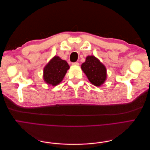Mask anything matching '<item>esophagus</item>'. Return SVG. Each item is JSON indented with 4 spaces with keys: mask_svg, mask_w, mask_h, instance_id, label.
Here are the masks:
<instances>
[{
    "mask_svg": "<svg viewBox=\"0 0 150 150\" xmlns=\"http://www.w3.org/2000/svg\"><path fill=\"white\" fill-rule=\"evenodd\" d=\"M79 64L78 62H72V66H78Z\"/></svg>",
    "mask_w": 150,
    "mask_h": 150,
    "instance_id": "obj_1",
    "label": "esophagus"
}]
</instances>
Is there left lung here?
<instances>
[{
  "mask_svg": "<svg viewBox=\"0 0 150 150\" xmlns=\"http://www.w3.org/2000/svg\"><path fill=\"white\" fill-rule=\"evenodd\" d=\"M81 69L93 85L100 86L106 79V69L98 59L89 56L81 65Z\"/></svg>",
  "mask_w": 150,
  "mask_h": 150,
  "instance_id": "left-lung-1",
  "label": "left lung"
}]
</instances>
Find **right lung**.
<instances>
[{"instance_id": "obj_1", "label": "right lung", "mask_w": 150, "mask_h": 150, "mask_svg": "<svg viewBox=\"0 0 150 150\" xmlns=\"http://www.w3.org/2000/svg\"><path fill=\"white\" fill-rule=\"evenodd\" d=\"M69 69V66L66 61L59 56H54L44 67V80L48 84L57 86L62 81Z\"/></svg>"}]
</instances>
